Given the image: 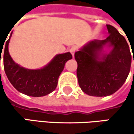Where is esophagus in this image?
Wrapping results in <instances>:
<instances>
[{
	"mask_svg": "<svg viewBox=\"0 0 134 134\" xmlns=\"http://www.w3.org/2000/svg\"><path fill=\"white\" fill-rule=\"evenodd\" d=\"M76 49H77V47H76V46H72V47L70 49V52L71 53V54H72L73 57L74 56V53H75Z\"/></svg>",
	"mask_w": 134,
	"mask_h": 134,
	"instance_id": "34e87169",
	"label": "esophagus"
}]
</instances>
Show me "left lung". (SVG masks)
<instances>
[{"instance_id": "8db88e82", "label": "left lung", "mask_w": 134, "mask_h": 134, "mask_svg": "<svg viewBox=\"0 0 134 134\" xmlns=\"http://www.w3.org/2000/svg\"><path fill=\"white\" fill-rule=\"evenodd\" d=\"M106 26L109 36L105 40L91 41L74 54L79 86L91 96L115 93L124 84L130 70L131 53L127 42L116 28ZM106 44L112 47L108 54L103 53ZM131 49L133 53L134 48Z\"/></svg>"}]
</instances>
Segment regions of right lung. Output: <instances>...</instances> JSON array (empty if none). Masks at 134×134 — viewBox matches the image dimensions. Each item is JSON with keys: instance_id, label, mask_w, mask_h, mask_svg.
Returning a JSON list of instances; mask_svg holds the SVG:
<instances>
[{"instance_id": "add662e5", "label": "right lung", "mask_w": 134, "mask_h": 134, "mask_svg": "<svg viewBox=\"0 0 134 134\" xmlns=\"http://www.w3.org/2000/svg\"><path fill=\"white\" fill-rule=\"evenodd\" d=\"M12 34L6 41L4 50L2 49L3 47L0 48V60L1 52L4 51V68L11 84L19 92L32 97H41L53 92L57 86L60 74L66 62L72 59V55L70 53L57 54L41 69H26L14 63L9 54L8 45Z\"/></svg>"}]
</instances>
